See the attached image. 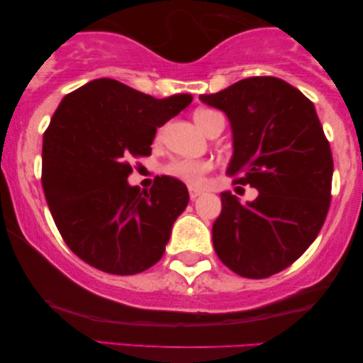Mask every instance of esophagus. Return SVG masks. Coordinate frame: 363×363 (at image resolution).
Wrapping results in <instances>:
<instances>
[{"mask_svg": "<svg viewBox=\"0 0 363 363\" xmlns=\"http://www.w3.org/2000/svg\"><path fill=\"white\" fill-rule=\"evenodd\" d=\"M188 193H190V198H191V200H195V198L200 196L203 191H201V190H198V188H193V186H190V188H188Z\"/></svg>", "mask_w": 363, "mask_h": 363, "instance_id": "34e87169", "label": "esophagus"}]
</instances>
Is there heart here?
Listing matches in <instances>:
<instances>
[{"mask_svg": "<svg viewBox=\"0 0 363 363\" xmlns=\"http://www.w3.org/2000/svg\"><path fill=\"white\" fill-rule=\"evenodd\" d=\"M216 116H221L220 112L211 111V108H198V111L193 113V121L198 127L201 128L203 132L208 130L213 118ZM211 165L205 160H177L170 163L168 167V173L172 177L180 178V180L191 183V185H200L203 182V177L210 172Z\"/></svg>", "mask_w": 363, "mask_h": 363, "instance_id": "heart-1", "label": "heart"}]
</instances>
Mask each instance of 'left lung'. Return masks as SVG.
Returning <instances> with one entry per match:
<instances>
[{
    "label": "left lung",
    "mask_w": 363,
    "mask_h": 363,
    "mask_svg": "<svg viewBox=\"0 0 363 363\" xmlns=\"http://www.w3.org/2000/svg\"><path fill=\"white\" fill-rule=\"evenodd\" d=\"M200 101L226 113L233 155L226 173L259 191L241 205L221 193L213 246L236 274L262 279L291 266L319 235L330 203L332 160L315 107L277 77H247Z\"/></svg>",
    "instance_id": "obj_1"
}]
</instances>
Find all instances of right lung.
I'll return each mask as SVG.
<instances>
[{
  "label": "right lung",
  "mask_w": 363,
  "mask_h": 363,
  "mask_svg": "<svg viewBox=\"0 0 363 363\" xmlns=\"http://www.w3.org/2000/svg\"><path fill=\"white\" fill-rule=\"evenodd\" d=\"M191 99H155L104 77L59 104L43 137V190L66 245L87 264L128 276L160 261L190 195L167 175L150 191L132 186L127 158L150 155L157 127Z\"/></svg>",
  "instance_id": "obj_1"
}]
</instances>
